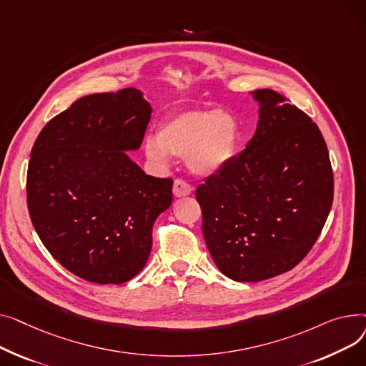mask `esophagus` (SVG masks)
Wrapping results in <instances>:
<instances>
[{
  "label": "esophagus",
  "instance_id": "1",
  "mask_svg": "<svg viewBox=\"0 0 366 366\" xmlns=\"http://www.w3.org/2000/svg\"><path fill=\"white\" fill-rule=\"evenodd\" d=\"M192 192H193V187H192V184H190V183H187L186 180H183V179H177V180L174 182V186H173V193H174V197H177V198L187 197V195H190Z\"/></svg>",
  "mask_w": 366,
  "mask_h": 366
}]
</instances>
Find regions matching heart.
<instances>
[{"label":"heart","mask_w":366,"mask_h":366,"mask_svg":"<svg viewBox=\"0 0 366 366\" xmlns=\"http://www.w3.org/2000/svg\"><path fill=\"white\" fill-rule=\"evenodd\" d=\"M239 137V125L232 115L198 107L167 117L159 124L158 137L146 139L144 150L158 164H167L169 153L187 158L198 173L209 174L233 158Z\"/></svg>","instance_id":"1"}]
</instances>
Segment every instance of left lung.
<instances>
[{"label":"left lung","mask_w":366,"mask_h":366,"mask_svg":"<svg viewBox=\"0 0 366 366\" xmlns=\"http://www.w3.org/2000/svg\"><path fill=\"white\" fill-rule=\"evenodd\" d=\"M254 99L260 119L252 139L195 192L212 260L239 282L295 267L317 241L334 199L319 127L274 90H257Z\"/></svg>","instance_id":"obj_1"}]
</instances>
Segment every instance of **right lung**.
Here are the masks:
<instances>
[{
	"instance_id": "add662e5",
	"label": "right lung",
	"mask_w": 366,
	"mask_h": 366,
	"mask_svg": "<svg viewBox=\"0 0 366 366\" xmlns=\"http://www.w3.org/2000/svg\"><path fill=\"white\" fill-rule=\"evenodd\" d=\"M152 107L134 89L75 100L38 134L26 199L41 242L94 284L130 281L146 264L173 180L147 176L124 150L140 147Z\"/></svg>"
}]
</instances>
